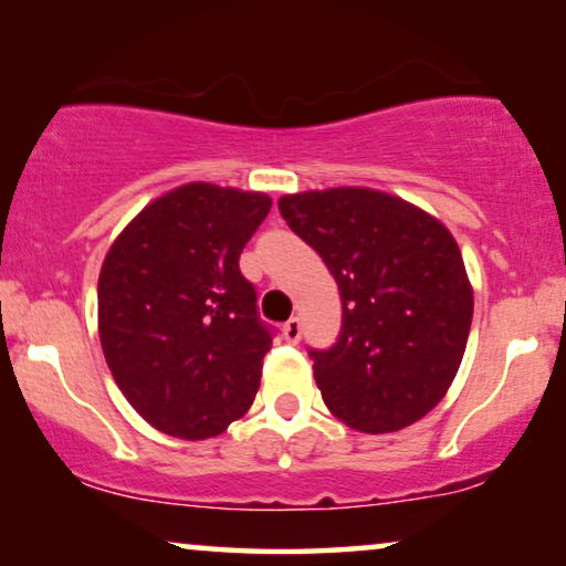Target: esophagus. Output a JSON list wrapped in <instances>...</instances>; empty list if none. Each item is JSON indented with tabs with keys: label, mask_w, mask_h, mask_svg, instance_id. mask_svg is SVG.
I'll return each instance as SVG.
<instances>
[{
	"label": "esophagus",
	"mask_w": 566,
	"mask_h": 566,
	"mask_svg": "<svg viewBox=\"0 0 566 566\" xmlns=\"http://www.w3.org/2000/svg\"><path fill=\"white\" fill-rule=\"evenodd\" d=\"M282 336L287 338L290 344H297L300 336H303V323H300V318H290L287 323H284Z\"/></svg>",
	"instance_id": "obj_1"
}]
</instances>
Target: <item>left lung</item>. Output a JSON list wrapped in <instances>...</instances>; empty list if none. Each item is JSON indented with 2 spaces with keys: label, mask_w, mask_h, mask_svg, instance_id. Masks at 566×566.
Segmentation results:
<instances>
[{
  "label": "left lung",
  "mask_w": 566,
  "mask_h": 566,
  "mask_svg": "<svg viewBox=\"0 0 566 566\" xmlns=\"http://www.w3.org/2000/svg\"><path fill=\"white\" fill-rule=\"evenodd\" d=\"M342 295V334L311 352L323 403L346 427L386 434L427 417L461 367L473 287L453 232L396 193L365 186L279 199Z\"/></svg>",
  "instance_id": "8db88e82"
}]
</instances>
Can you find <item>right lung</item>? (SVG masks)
Returning <instances> with one entry per match:
<instances>
[{
  "label": "right lung",
  "instance_id": "obj_1",
  "mask_svg": "<svg viewBox=\"0 0 566 566\" xmlns=\"http://www.w3.org/2000/svg\"><path fill=\"white\" fill-rule=\"evenodd\" d=\"M271 196L193 180L118 232L97 276V334L142 419L207 440L251 409L271 334L238 259Z\"/></svg>",
  "mask_w": 566,
  "mask_h": 566
}]
</instances>
